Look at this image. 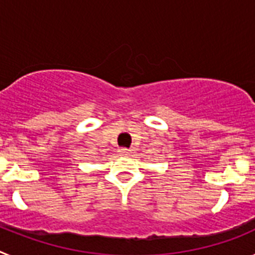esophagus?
I'll return each mask as SVG.
<instances>
[{"label":"esophagus","instance_id":"34e87169","mask_svg":"<svg viewBox=\"0 0 255 255\" xmlns=\"http://www.w3.org/2000/svg\"><path fill=\"white\" fill-rule=\"evenodd\" d=\"M119 154H120V155H129L130 150L126 149V148H121V149L119 150Z\"/></svg>","mask_w":255,"mask_h":255}]
</instances>
